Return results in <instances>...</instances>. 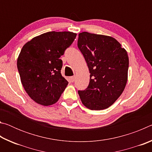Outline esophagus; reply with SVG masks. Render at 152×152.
I'll use <instances>...</instances> for the list:
<instances>
[{
    "instance_id": "1",
    "label": "esophagus",
    "mask_w": 152,
    "mask_h": 152,
    "mask_svg": "<svg viewBox=\"0 0 152 152\" xmlns=\"http://www.w3.org/2000/svg\"><path fill=\"white\" fill-rule=\"evenodd\" d=\"M69 80L71 82H73L74 80H75V76H71L69 78Z\"/></svg>"
}]
</instances>
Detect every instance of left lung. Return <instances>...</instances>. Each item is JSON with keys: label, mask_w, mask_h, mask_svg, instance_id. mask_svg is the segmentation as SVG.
<instances>
[{"label": "left lung", "mask_w": 152, "mask_h": 152, "mask_svg": "<svg viewBox=\"0 0 152 152\" xmlns=\"http://www.w3.org/2000/svg\"><path fill=\"white\" fill-rule=\"evenodd\" d=\"M78 47L91 73L88 87L78 91L82 104L91 110L107 109L121 95L127 84V51L115 38L88 32L79 33Z\"/></svg>", "instance_id": "obj_1"}]
</instances>
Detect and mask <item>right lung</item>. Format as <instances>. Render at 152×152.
<instances>
[{
  "label": "right lung",
  "instance_id": "right-lung-1",
  "mask_svg": "<svg viewBox=\"0 0 152 152\" xmlns=\"http://www.w3.org/2000/svg\"><path fill=\"white\" fill-rule=\"evenodd\" d=\"M76 33L50 31L33 37L22 48L17 68L24 89L37 103H56L68 85L61 76L60 58L71 45Z\"/></svg>",
  "mask_w": 152,
  "mask_h": 152
}]
</instances>
